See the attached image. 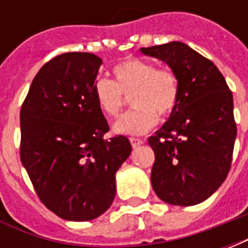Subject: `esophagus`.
Masks as SVG:
<instances>
[{
  "instance_id": "esophagus-1",
  "label": "esophagus",
  "mask_w": 248,
  "mask_h": 248,
  "mask_svg": "<svg viewBox=\"0 0 248 248\" xmlns=\"http://www.w3.org/2000/svg\"><path fill=\"white\" fill-rule=\"evenodd\" d=\"M130 143H131V146L135 149V147H138V146L142 145V143H143V140H138V138H130Z\"/></svg>"
}]
</instances>
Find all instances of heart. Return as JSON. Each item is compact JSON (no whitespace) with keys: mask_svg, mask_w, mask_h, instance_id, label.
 I'll list each match as a JSON object with an SVG mask.
<instances>
[{"mask_svg":"<svg viewBox=\"0 0 248 248\" xmlns=\"http://www.w3.org/2000/svg\"><path fill=\"white\" fill-rule=\"evenodd\" d=\"M115 82L98 77L93 94L98 108L105 115L114 117L124 103V94H131L133 110L122 114L113 124L117 134L142 135L175 110L179 101L177 76L167 69H156L153 62L130 58L114 67Z\"/></svg>","mask_w":248,"mask_h":248,"instance_id":"heart-1","label":"heart"}]
</instances>
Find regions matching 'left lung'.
<instances>
[{
    "label": "left lung",
    "instance_id": "8db88e82",
    "mask_svg": "<svg viewBox=\"0 0 248 248\" xmlns=\"http://www.w3.org/2000/svg\"><path fill=\"white\" fill-rule=\"evenodd\" d=\"M140 51L166 62L179 83L177 108L149 138L155 154L151 185L163 202L194 206L211 197L230 171L236 138L232 93L218 67L183 42Z\"/></svg>",
    "mask_w": 248,
    "mask_h": 248
}]
</instances>
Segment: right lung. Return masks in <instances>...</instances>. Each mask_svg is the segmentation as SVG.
I'll list each match as a JSON object with an SVG mask.
<instances>
[{"instance_id": "right-lung-1", "label": "right lung", "mask_w": 248, "mask_h": 248, "mask_svg": "<svg viewBox=\"0 0 248 248\" xmlns=\"http://www.w3.org/2000/svg\"><path fill=\"white\" fill-rule=\"evenodd\" d=\"M102 60L65 53L42 66L21 108V162L41 202L66 220H92L115 197V172L131 153L93 94Z\"/></svg>"}]
</instances>
